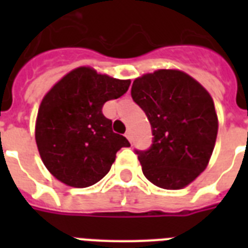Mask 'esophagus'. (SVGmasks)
I'll return each mask as SVG.
<instances>
[{
  "instance_id": "34e87169",
  "label": "esophagus",
  "mask_w": 248,
  "mask_h": 248,
  "mask_svg": "<svg viewBox=\"0 0 248 248\" xmlns=\"http://www.w3.org/2000/svg\"><path fill=\"white\" fill-rule=\"evenodd\" d=\"M126 138H127L128 139V141H130V143H132V134H131V131H130V130H128L127 132H126Z\"/></svg>"
}]
</instances>
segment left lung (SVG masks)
I'll return each instance as SVG.
<instances>
[{
	"label": "left lung",
	"mask_w": 248,
	"mask_h": 248,
	"mask_svg": "<svg viewBox=\"0 0 248 248\" xmlns=\"http://www.w3.org/2000/svg\"><path fill=\"white\" fill-rule=\"evenodd\" d=\"M131 96L151 122L153 144L136 152L144 176L155 186L176 190L207 167L219 121L211 95L179 69H158L135 78Z\"/></svg>",
	"instance_id": "obj_1"
}]
</instances>
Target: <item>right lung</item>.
<instances>
[{
	"label": "right lung",
	"mask_w": 248,
	"mask_h": 248,
	"mask_svg": "<svg viewBox=\"0 0 248 248\" xmlns=\"http://www.w3.org/2000/svg\"><path fill=\"white\" fill-rule=\"evenodd\" d=\"M130 82L78 67L48 90L37 113L34 138L55 179L73 188L93 185L109 172L117 152L130 147L101 112L105 101L122 96Z\"/></svg>",
	"instance_id": "obj_1"
}]
</instances>
